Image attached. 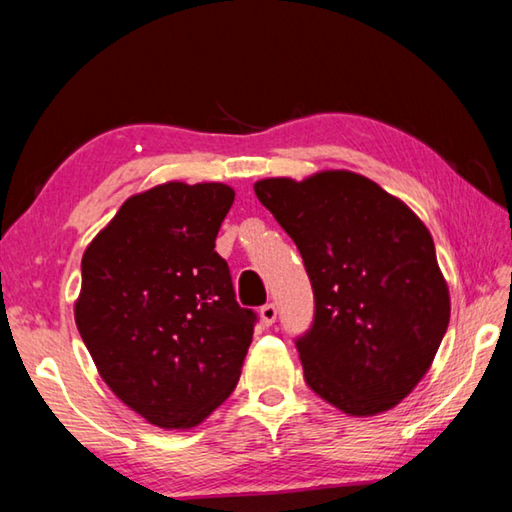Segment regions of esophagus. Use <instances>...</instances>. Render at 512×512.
<instances>
[{"mask_svg": "<svg viewBox=\"0 0 512 512\" xmlns=\"http://www.w3.org/2000/svg\"><path fill=\"white\" fill-rule=\"evenodd\" d=\"M259 318H262V323H264L266 327L275 323V318H277V307L273 305V302H268V305H264L262 309H259Z\"/></svg>", "mask_w": 512, "mask_h": 512, "instance_id": "34e87169", "label": "esophagus"}]
</instances>
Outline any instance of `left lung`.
<instances>
[{
    "mask_svg": "<svg viewBox=\"0 0 512 512\" xmlns=\"http://www.w3.org/2000/svg\"><path fill=\"white\" fill-rule=\"evenodd\" d=\"M255 194L314 287V325L296 343L309 388L357 418L393 409L427 375L452 311L427 225L345 169L264 178Z\"/></svg>",
    "mask_w": 512,
    "mask_h": 512,
    "instance_id": "1",
    "label": "left lung"
}]
</instances>
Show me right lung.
Wrapping results in <instances>:
<instances>
[{
    "label": "right lung",
    "instance_id": "obj_1",
    "mask_svg": "<svg viewBox=\"0 0 512 512\" xmlns=\"http://www.w3.org/2000/svg\"><path fill=\"white\" fill-rule=\"evenodd\" d=\"M235 189L155 185L85 248L74 318L101 379L160 429H192L235 391L255 311L214 250Z\"/></svg>",
    "mask_w": 512,
    "mask_h": 512
}]
</instances>
